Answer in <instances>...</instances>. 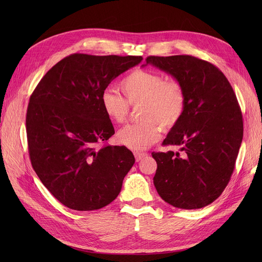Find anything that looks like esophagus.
Masks as SVG:
<instances>
[{
    "instance_id": "obj_1",
    "label": "esophagus",
    "mask_w": 262,
    "mask_h": 262,
    "mask_svg": "<svg viewBox=\"0 0 262 262\" xmlns=\"http://www.w3.org/2000/svg\"><path fill=\"white\" fill-rule=\"evenodd\" d=\"M135 158H136V161H140L143 157H145L147 154L146 153H141V152H135Z\"/></svg>"
}]
</instances>
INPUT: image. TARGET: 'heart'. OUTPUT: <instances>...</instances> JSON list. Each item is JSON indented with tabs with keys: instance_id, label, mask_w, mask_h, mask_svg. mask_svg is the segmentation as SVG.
I'll return each instance as SVG.
<instances>
[{
	"instance_id": "obj_1",
	"label": "heart",
	"mask_w": 262,
	"mask_h": 262,
	"mask_svg": "<svg viewBox=\"0 0 262 262\" xmlns=\"http://www.w3.org/2000/svg\"><path fill=\"white\" fill-rule=\"evenodd\" d=\"M125 99L112 89L101 95L106 116L116 123H123L129 113V105L141 104L140 123L128 124L117 134L120 144L134 150H143L160 138L161 126L174 127L184 116L186 92L180 81L166 80L161 74L136 69L121 81Z\"/></svg>"
}]
</instances>
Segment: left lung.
I'll use <instances>...</instances> for the list:
<instances>
[{"instance_id":"obj_1","label":"left lung","mask_w":262,"mask_h":262,"mask_svg":"<svg viewBox=\"0 0 262 262\" xmlns=\"http://www.w3.org/2000/svg\"><path fill=\"white\" fill-rule=\"evenodd\" d=\"M145 61L180 81L187 101L184 116L162 142L181 146L182 153H152L155 188L173 207L203 208L222 194L235 169L243 138L237 96L208 61L190 55L148 56Z\"/></svg>"}]
</instances>
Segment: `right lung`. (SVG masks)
<instances>
[{"instance_id":"right-lung-1","label":"right lung","mask_w":262,"mask_h":262,"mask_svg":"<svg viewBox=\"0 0 262 262\" xmlns=\"http://www.w3.org/2000/svg\"><path fill=\"white\" fill-rule=\"evenodd\" d=\"M142 59L72 54L50 69L32 93L26 113L32 166L68 208L101 209L119 195L135 157L125 146H98L115 134L101 95Z\"/></svg>"}]
</instances>
